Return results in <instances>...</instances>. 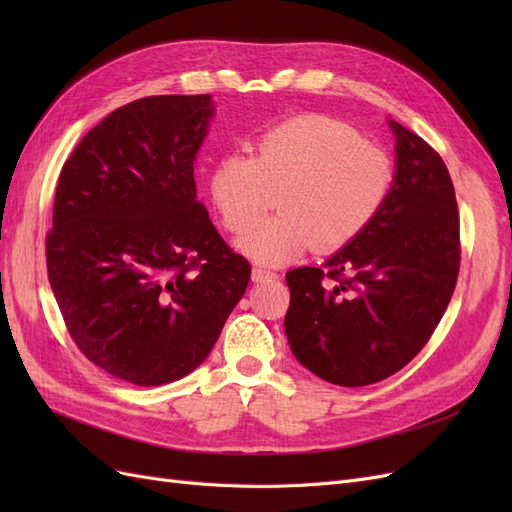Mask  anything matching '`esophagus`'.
Listing matches in <instances>:
<instances>
[{"mask_svg":"<svg viewBox=\"0 0 512 512\" xmlns=\"http://www.w3.org/2000/svg\"><path fill=\"white\" fill-rule=\"evenodd\" d=\"M252 280H254V282L277 280V273H273V271H269V269H262V267H254V269H252Z\"/></svg>","mask_w":512,"mask_h":512,"instance_id":"34e87169","label":"esophagus"}]
</instances>
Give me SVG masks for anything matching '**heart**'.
<instances>
[{"label":"heart","instance_id":"heart-1","mask_svg":"<svg viewBox=\"0 0 512 512\" xmlns=\"http://www.w3.org/2000/svg\"><path fill=\"white\" fill-rule=\"evenodd\" d=\"M395 181L391 158L363 143L348 123L327 115H299L262 132L252 156L230 153L209 177L211 203L232 235L265 211L269 190L282 215L256 224L239 250L262 265H284L316 247L331 254L359 239L378 218Z\"/></svg>","mask_w":512,"mask_h":512}]
</instances>
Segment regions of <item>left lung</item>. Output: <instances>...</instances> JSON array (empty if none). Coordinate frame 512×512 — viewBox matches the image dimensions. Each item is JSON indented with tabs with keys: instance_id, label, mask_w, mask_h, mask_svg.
Wrapping results in <instances>:
<instances>
[{
	"instance_id": "obj_1",
	"label": "left lung",
	"mask_w": 512,
	"mask_h": 512,
	"mask_svg": "<svg viewBox=\"0 0 512 512\" xmlns=\"http://www.w3.org/2000/svg\"><path fill=\"white\" fill-rule=\"evenodd\" d=\"M389 200L324 267L286 273L292 354L339 386L393 376L423 350L451 301L461 260L455 188L440 153L397 121Z\"/></svg>"
}]
</instances>
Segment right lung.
Instances as JSON below:
<instances>
[{
  "instance_id": "1",
  "label": "right lung",
  "mask_w": 512,
  "mask_h": 512,
  "mask_svg": "<svg viewBox=\"0 0 512 512\" xmlns=\"http://www.w3.org/2000/svg\"><path fill=\"white\" fill-rule=\"evenodd\" d=\"M209 96H149L106 115L66 160L46 271L91 363L138 386L188 376L218 342L252 267L196 200Z\"/></svg>"
}]
</instances>
